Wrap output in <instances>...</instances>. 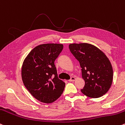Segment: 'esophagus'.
<instances>
[{"mask_svg": "<svg viewBox=\"0 0 125 125\" xmlns=\"http://www.w3.org/2000/svg\"><path fill=\"white\" fill-rule=\"evenodd\" d=\"M75 78L73 77V76H72V77H71V79H69V82H73V81H75Z\"/></svg>", "mask_w": 125, "mask_h": 125, "instance_id": "esophagus-1", "label": "esophagus"}]
</instances>
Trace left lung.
<instances>
[{
  "label": "left lung",
  "instance_id": "8db88e82",
  "mask_svg": "<svg viewBox=\"0 0 125 125\" xmlns=\"http://www.w3.org/2000/svg\"><path fill=\"white\" fill-rule=\"evenodd\" d=\"M69 48L81 68L85 81L82 93L91 98L104 95L112 85L113 76L109 59L100 49L90 44H71Z\"/></svg>",
  "mask_w": 125,
  "mask_h": 125
}]
</instances>
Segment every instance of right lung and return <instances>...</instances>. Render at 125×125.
<instances>
[{"mask_svg": "<svg viewBox=\"0 0 125 125\" xmlns=\"http://www.w3.org/2000/svg\"><path fill=\"white\" fill-rule=\"evenodd\" d=\"M63 48L60 44L39 45L30 52L23 63V83L31 95L41 102H54L65 89V83L59 79L54 65Z\"/></svg>", "mask_w": 125, "mask_h": 125, "instance_id": "add662e5", "label": "right lung"}]
</instances>
